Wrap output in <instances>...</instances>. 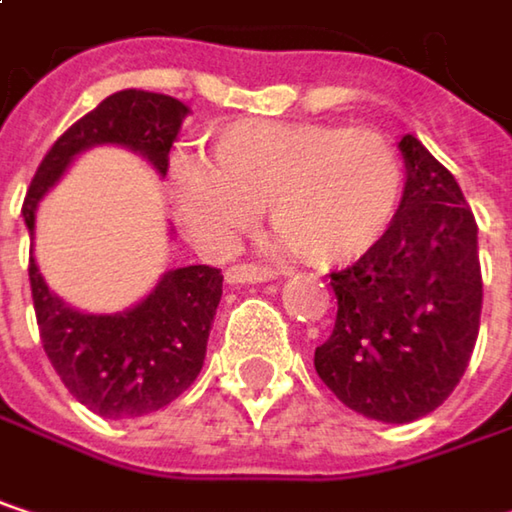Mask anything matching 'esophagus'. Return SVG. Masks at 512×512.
I'll return each mask as SVG.
<instances>
[{
  "instance_id": "1",
  "label": "esophagus",
  "mask_w": 512,
  "mask_h": 512,
  "mask_svg": "<svg viewBox=\"0 0 512 512\" xmlns=\"http://www.w3.org/2000/svg\"><path fill=\"white\" fill-rule=\"evenodd\" d=\"M225 275L231 284H255V281H272L281 272L272 266H260V263H234V266H228Z\"/></svg>"
}]
</instances>
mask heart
<instances>
[{
    "label": "heart",
    "mask_w": 512,
    "mask_h": 512,
    "mask_svg": "<svg viewBox=\"0 0 512 512\" xmlns=\"http://www.w3.org/2000/svg\"><path fill=\"white\" fill-rule=\"evenodd\" d=\"M168 189L180 225L207 255H228L260 207L314 266L367 255L397 222L406 165L376 130L240 121L210 142V165L177 159Z\"/></svg>",
    "instance_id": "b5f03b06"
}]
</instances>
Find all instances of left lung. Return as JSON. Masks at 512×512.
I'll return each instance as SVG.
<instances>
[{"label": "left lung", "mask_w": 512, "mask_h": 512, "mask_svg": "<svg viewBox=\"0 0 512 512\" xmlns=\"http://www.w3.org/2000/svg\"><path fill=\"white\" fill-rule=\"evenodd\" d=\"M406 198L391 231L332 272L338 320L314 367L358 415L409 424L462 379L480 329L477 222L454 174L415 136L400 139Z\"/></svg>", "instance_id": "8db88e82"}]
</instances>
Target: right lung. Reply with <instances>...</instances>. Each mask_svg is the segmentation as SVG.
Returning <instances> with one entry per match:
<instances>
[{
  "mask_svg": "<svg viewBox=\"0 0 512 512\" xmlns=\"http://www.w3.org/2000/svg\"><path fill=\"white\" fill-rule=\"evenodd\" d=\"M189 109L154 91L109 94L94 112L67 127L41 159L23 201L29 234L47 189L70 159L94 145H124L148 156L159 174ZM29 281L44 353L64 388L103 418H142L177 400L201 373L210 326L222 299L216 266H180L159 278L154 293L124 314H82L67 308L29 255Z\"/></svg>",
  "mask_w": 512,
  "mask_h": 512,
  "instance_id": "1",
  "label": "right lung"
}]
</instances>
